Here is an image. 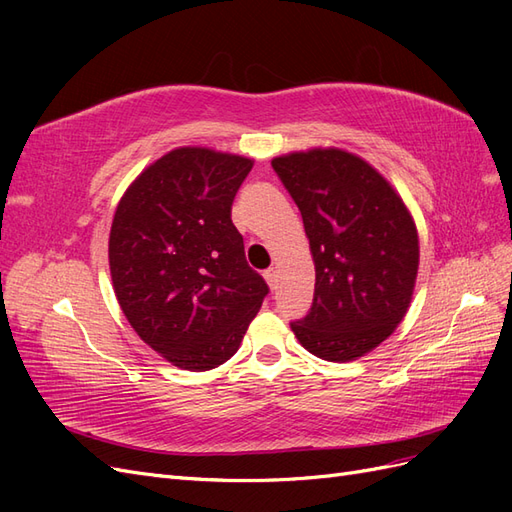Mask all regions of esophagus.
Here are the masks:
<instances>
[{
	"mask_svg": "<svg viewBox=\"0 0 512 512\" xmlns=\"http://www.w3.org/2000/svg\"><path fill=\"white\" fill-rule=\"evenodd\" d=\"M265 280H267V284H269L271 288H275V286H277V271H275V269H267V271H265Z\"/></svg>",
	"mask_w": 512,
	"mask_h": 512,
	"instance_id": "34e87169",
	"label": "esophagus"
}]
</instances>
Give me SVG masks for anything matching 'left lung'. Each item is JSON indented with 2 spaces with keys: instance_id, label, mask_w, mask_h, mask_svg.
I'll return each mask as SVG.
<instances>
[{
  "instance_id": "1",
  "label": "left lung",
  "mask_w": 512,
  "mask_h": 512,
  "mask_svg": "<svg viewBox=\"0 0 512 512\" xmlns=\"http://www.w3.org/2000/svg\"><path fill=\"white\" fill-rule=\"evenodd\" d=\"M297 203L316 265L309 312L290 322L301 346L346 363L404 320L418 271V235L404 200L376 168L342 149L275 158Z\"/></svg>"
}]
</instances>
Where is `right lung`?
Here are the masks:
<instances>
[{
    "mask_svg": "<svg viewBox=\"0 0 512 512\" xmlns=\"http://www.w3.org/2000/svg\"><path fill=\"white\" fill-rule=\"evenodd\" d=\"M252 160L181 147L119 200L108 239L117 301L145 344L181 369L226 363L269 294L230 207Z\"/></svg>",
    "mask_w": 512,
    "mask_h": 512,
    "instance_id": "add662e5",
    "label": "right lung"
}]
</instances>
